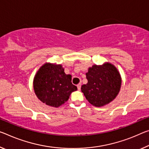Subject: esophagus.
I'll use <instances>...</instances> for the list:
<instances>
[{
  "label": "esophagus",
  "instance_id": "esophagus-1",
  "mask_svg": "<svg viewBox=\"0 0 149 149\" xmlns=\"http://www.w3.org/2000/svg\"><path fill=\"white\" fill-rule=\"evenodd\" d=\"M77 89H78V90L79 91L80 89H81V84H77Z\"/></svg>",
  "mask_w": 149,
  "mask_h": 149
}]
</instances>
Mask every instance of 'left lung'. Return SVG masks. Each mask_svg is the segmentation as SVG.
<instances>
[{"instance_id": "obj_1", "label": "left lung", "mask_w": 149, "mask_h": 149, "mask_svg": "<svg viewBox=\"0 0 149 149\" xmlns=\"http://www.w3.org/2000/svg\"><path fill=\"white\" fill-rule=\"evenodd\" d=\"M87 84L81 87L86 100L95 107H103L115 100L121 87V77L115 66L109 62L93 65L86 73Z\"/></svg>"}]
</instances>
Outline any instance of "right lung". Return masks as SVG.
Listing matches in <instances>:
<instances>
[{
  "mask_svg": "<svg viewBox=\"0 0 149 149\" xmlns=\"http://www.w3.org/2000/svg\"><path fill=\"white\" fill-rule=\"evenodd\" d=\"M37 97L42 103L59 107L68 100L77 87L72 83V75L65 74L61 64L46 62L38 70L33 80Z\"/></svg>",
  "mask_w": 149,
  "mask_h": 149,
  "instance_id": "right-lung-1",
  "label": "right lung"
}]
</instances>
